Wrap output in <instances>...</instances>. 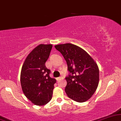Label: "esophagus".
<instances>
[{"instance_id": "obj_1", "label": "esophagus", "mask_w": 121, "mask_h": 121, "mask_svg": "<svg viewBox=\"0 0 121 121\" xmlns=\"http://www.w3.org/2000/svg\"><path fill=\"white\" fill-rule=\"evenodd\" d=\"M62 78V77H57V78H56V80H61Z\"/></svg>"}]
</instances>
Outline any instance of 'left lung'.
<instances>
[{"mask_svg": "<svg viewBox=\"0 0 121 121\" xmlns=\"http://www.w3.org/2000/svg\"><path fill=\"white\" fill-rule=\"evenodd\" d=\"M55 48L66 61L69 75L65 78V92L71 99L84 102L95 92L99 83V67L86 51L79 46L67 43Z\"/></svg>", "mask_w": 121, "mask_h": 121, "instance_id": "1", "label": "left lung"}]
</instances>
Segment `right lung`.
<instances>
[{
	"mask_svg": "<svg viewBox=\"0 0 121 121\" xmlns=\"http://www.w3.org/2000/svg\"><path fill=\"white\" fill-rule=\"evenodd\" d=\"M52 48L51 44L39 45L28 55L22 66L20 82L22 91L35 105H44L52 99L56 80L50 77V70L45 66Z\"/></svg>",
	"mask_w": 121,
	"mask_h": 121,
	"instance_id": "obj_1",
	"label": "right lung"
}]
</instances>
